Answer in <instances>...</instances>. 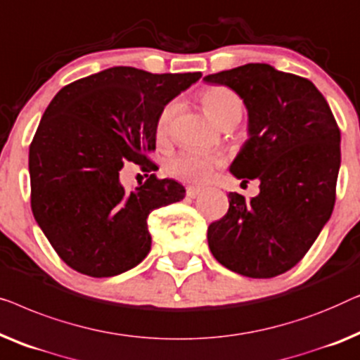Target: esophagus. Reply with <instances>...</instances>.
<instances>
[{
  "label": "esophagus",
  "instance_id": "esophagus-1",
  "mask_svg": "<svg viewBox=\"0 0 360 360\" xmlns=\"http://www.w3.org/2000/svg\"><path fill=\"white\" fill-rule=\"evenodd\" d=\"M202 192V189L200 187H197V186H189L186 189V194H187V197H191V199H195L197 195H199Z\"/></svg>",
  "mask_w": 360,
  "mask_h": 360
}]
</instances>
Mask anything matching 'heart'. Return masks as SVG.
<instances>
[{
    "mask_svg": "<svg viewBox=\"0 0 360 360\" xmlns=\"http://www.w3.org/2000/svg\"><path fill=\"white\" fill-rule=\"evenodd\" d=\"M200 101L209 117L214 119L219 125L224 124L226 119L241 115V99L233 91L221 88V86H214V88L205 89ZM176 108H178L176 103H168L160 110L158 119H156V135H158V139H165L169 134ZM221 163H224V158L220 155L182 151V153L173 156L168 161L166 169H168L171 176L178 179L200 182L209 178L210 171Z\"/></svg>",
    "mask_w": 360,
    "mask_h": 360,
    "instance_id": "1",
    "label": "heart"
}]
</instances>
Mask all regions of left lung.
Returning <instances> with one entry per match:
<instances>
[{
  "label": "left lung",
  "instance_id": "8db88e82",
  "mask_svg": "<svg viewBox=\"0 0 360 360\" xmlns=\"http://www.w3.org/2000/svg\"><path fill=\"white\" fill-rule=\"evenodd\" d=\"M240 96L248 140L230 165L243 182L259 181L246 200L230 192V209L207 240L221 266L252 279L292 269L330 220L341 166V131L310 79L248 63L204 78Z\"/></svg>",
  "mask_w": 360,
  "mask_h": 360
}]
</instances>
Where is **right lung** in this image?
Here are the masks:
<instances>
[{
  "label": "right lung",
  "instance_id": "obj_1",
  "mask_svg": "<svg viewBox=\"0 0 360 360\" xmlns=\"http://www.w3.org/2000/svg\"><path fill=\"white\" fill-rule=\"evenodd\" d=\"M202 73L114 67L65 86L29 148L30 207L57 255L81 274L112 277L150 252V212L184 199V186L151 174L125 191L120 169H148L160 110Z\"/></svg>",
  "mask_w": 360,
  "mask_h": 360
}]
</instances>
